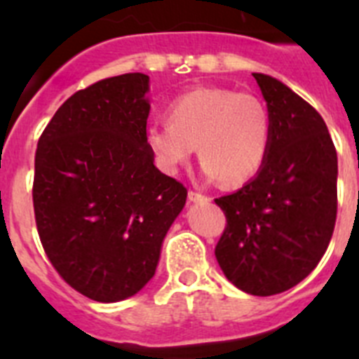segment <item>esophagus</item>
Masks as SVG:
<instances>
[{
  "label": "esophagus",
  "instance_id": "34e87169",
  "mask_svg": "<svg viewBox=\"0 0 359 359\" xmlns=\"http://www.w3.org/2000/svg\"><path fill=\"white\" fill-rule=\"evenodd\" d=\"M189 201L192 203H207L210 201V198L205 194H201V192H196V190H189Z\"/></svg>",
  "mask_w": 359,
  "mask_h": 359
}]
</instances>
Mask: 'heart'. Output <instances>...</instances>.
<instances>
[{
  "label": "heart",
  "mask_w": 359,
  "mask_h": 359,
  "mask_svg": "<svg viewBox=\"0 0 359 359\" xmlns=\"http://www.w3.org/2000/svg\"><path fill=\"white\" fill-rule=\"evenodd\" d=\"M169 123H152L145 144L158 169L176 174L194 156L224 187H241L261 172L271 147V116L261 98L228 88H194L167 107Z\"/></svg>",
  "instance_id": "heart-1"
}]
</instances>
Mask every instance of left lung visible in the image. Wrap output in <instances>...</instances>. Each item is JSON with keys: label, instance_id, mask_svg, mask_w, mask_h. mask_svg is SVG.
Instances as JSON below:
<instances>
[{"label": "left lung", "instance_id": "8db88e82", "mask_svg": "<svg viewBox=\"0 0 359 359\" xmlns=\"http://www.w3.org/2000/svg\"><path fill=\"white\" fill-rule=\"evenodd\" d=\"M253 77L271 116V147L252 182L215 199L226 215L215 259L233 286L271 297L304 280L327 250L338 158L315 107L277 79Z\"/></svg>", "mask_w": 359, "mask_h": 359}]
</instances>
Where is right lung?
I'll list each match as a JSON object with an SVG mask.
<instances>
[{"label": "right lung", "mask_w": 359, "mask_h": 359, "mask_svg": "<svg viewBox=\"0 0 359 359\" xmlns=\"http://www.w3.org/2000/svg\"><path fill=\"white\" fill-rule=\"evenodd\" d=\"M147 91L144 73L95 82L55 111L37 144L41 244L66 284L97 302L133 297L151 280L187 201L145 144Z\"/></svg>", "instance_id": "obj_1"}]
</instances>
